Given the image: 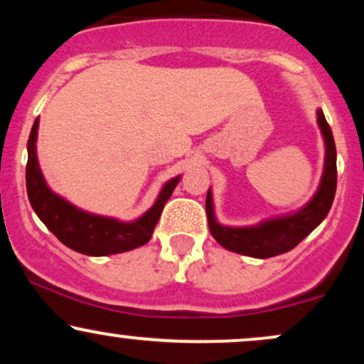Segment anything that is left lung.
Masks as SVG:
<instances>
[{
	"mask_svg": "<svg viewBox=\"0 0 364 364\" xmlns=\"http://www.w3.org/2000/svg\"><path fill=\"white\" fill-rule=\"evenodd\" d=\"M316 123L325 144L323 171H321L320 185L315 195L298 210L287 214L274 215L263 219L252 225H224L217 220L214 195L208 188L205 210L208 219V229L220 246L229 252H235L252 258H270L282 255L301 243L321 220L328 214L332 207L337 188V152L325 114L316 109Z\"/></svg>",
	"mask_w": 364,
	"mask_h": 364,
	"instance_id": "obj_1",
	"label": "left lung"
}]
</instances>
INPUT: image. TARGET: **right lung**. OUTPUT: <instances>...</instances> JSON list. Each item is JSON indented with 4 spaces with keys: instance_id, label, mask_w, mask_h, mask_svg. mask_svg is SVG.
<instances>
[{
    "instance_id": "add662e5",
    "label": "right lung",
    "mask_w": 364,
    "mask_h": 364,
    "mask_svg": "<svg viewBox=\"0 0 364 364\" xmlns=\"http://www.w3.org/2000/svg\"><path fill=\"white\" fill-rule=\"evenodd\" d=\"M37 132H39V118L34 121L27 141L28 159L25 179H27L28 202L46 228L63 245L89 257L124 253L149 243L162 208L173 195L174 188L178 186L181 174L168 179L159 191L154 205L136 219L119 220L116 217L92 214L70 203L61 195L54 193L46 183L37 159Z\"/></svg>"
}]
</instances>
